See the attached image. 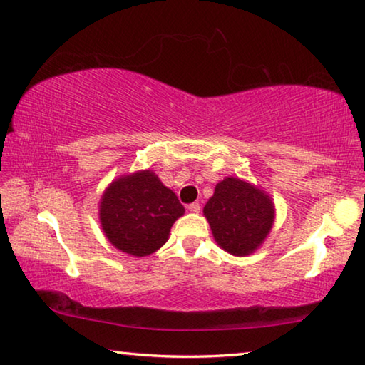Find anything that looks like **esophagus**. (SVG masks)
<instances>
[{
	"mask_svg": "<svg viewBox=\"0 0 365 365\" xmlns=\"http://www.w3.org/2000/svg\"><path fill=\"white\" fill-rule=\"evenodd\" d=\"M188 211H192V212H200V211H201V206H200V203H190V205H188Z\"/></svg>",
	"mask_w": 365,
	"mask_h": 365,
	"instance_id": "esophagus-1",
	"label": "esophagus"
}]
</instances>
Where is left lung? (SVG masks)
I'll list each match as a JSON object with an SVG mask.
<instances>
[{"mask_svg": "<svg viewBox=\"0 0 365 365\" xmlns=\"http://www.w3.org/2000/svg\"><path fill=\"white\" fill-rule=\"evenodd\" d=\"M203 212L217 244L237 257L255 250L274 219V206L268 195L234 177L216 185Z\"/></svg>", "mask_w": 365, "mask_h": 365, "instance_id": "obj_1", "label": "left lung"}]
</instances>
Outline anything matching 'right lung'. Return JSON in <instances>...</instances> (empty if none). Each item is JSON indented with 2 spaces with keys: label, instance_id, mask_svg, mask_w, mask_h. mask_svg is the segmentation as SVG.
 Listing matches in <instances>:
<instances>
[{
  "label": "right lung",
  "instance_id": "right-lung-1",
  "mask_svg": "<svg viewBox=\"0 0 365 365\" xmlns=\"http://www.w3.org/2000/svg\"><path fill=\"white\" fill-rule=\"evenodd\" d=\"M185 212L177 195L144 170L118 178L101 203V222L118 250L146 257L167 242L172 224Z\"/></svg>",
  "mask_w": 365,
  "mask_h": 365
}]
</instances>
